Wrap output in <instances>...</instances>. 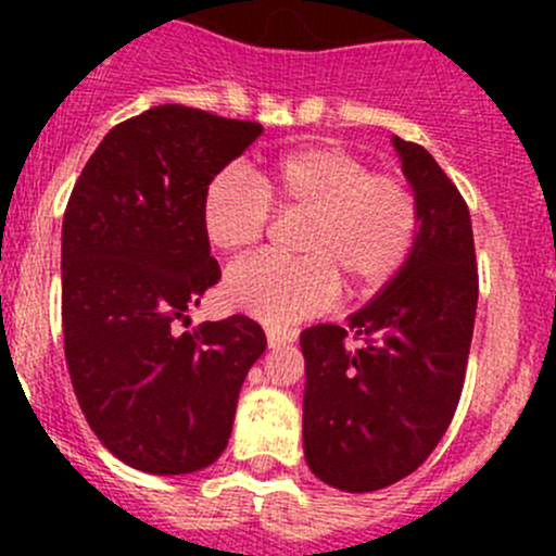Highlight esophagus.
<instances>
[{
	"label": "esophagus",
	"mask_w": 556,
	"mask_h": 556,
	"mask_svg": "<svg viewBox=\"0 0 556 556\" xmlns=\"http://www.w3.org/2000/svg\"><path fill=\"white\" fill-rule=\"evenodd\" d=\"M266 339H268V346L290 344V341H295V330H290V328H268L266 330Z\"/></svg>",
	"instance_id": "esophagus-1"
}]
</instances>
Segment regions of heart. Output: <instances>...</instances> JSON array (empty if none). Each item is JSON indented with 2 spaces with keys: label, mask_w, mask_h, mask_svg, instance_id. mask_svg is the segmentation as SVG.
Here are the masks:
<instances>
[{
  "label": "heart",
  "mask_w": 556,
  "mask_h": 556,
  "mask_svg": "<svg viewBox=\"0 0 556 556\" xmlns=\"http://www.w3.org/2000/svg\"><path fill=\"white\" fill-rule=\"evenodd\" d=\"M274 210L301 215L299 261L255 255L231 266L223 293L237 312L266 325H293L325 312L339 293H371L412 255L419 201L397 174L371 172L350 150L314 144L257 172L226 169L206 185L201 226L220 252L250 250L266 237Z\"/></svg>",
  "instance_id": "obj_1"
}]
</instances>
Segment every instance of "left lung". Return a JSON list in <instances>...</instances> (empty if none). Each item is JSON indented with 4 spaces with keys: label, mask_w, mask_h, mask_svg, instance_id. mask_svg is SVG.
Masks as SVG:
<instances>
[{
    "label": "left lung",
    "mask_w": 556,
    "mask_h": 556,
    "mask_svg": "<svg viewBox=\"0 0 556 556\" xmlns=\"http://www.w3.org/2000/svg\"><path fill=\"white\" fill-rule=\"evenodd\" d=\"M392 142L419 201L417 244L387 290L344 328L325 323L301 333L306 463L344 492L406 479L444 439L479 301L468 204L422 144ZM350 334L361 348L349 346Z\"/></svg>",
    "instance_id": "1"
}]
</instances>
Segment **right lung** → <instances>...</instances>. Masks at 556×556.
I'll list each match as a JSON object with an SVG mask.
<instances>
[{"mask_svg": "<svg viewBox=\"0 0 556 556\" xmlns=\"http://www.w3.org/2000/svg\"><path fill=\"white\" fill-rule=\"evenodd\" d=\"M261 131L195 106H153L106 134L66 204V368L97 439L144 473H193L220 457L247 371L266 350L244 314L174 330L220 279L201 226L206 185Z\"/></svg>", "mask_w": 556, "mask_h": 556, "instance_id": "obj_1", "label": "right lung"}]
</instances>
